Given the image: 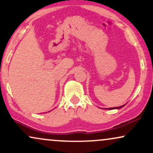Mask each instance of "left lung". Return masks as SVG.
Wrapping results in <instances>:
<instances>
[{
    "instance_id": "8db88e82",
    "label": "left lung",
    "mask_w": 153,
    "mask_h": 153,
    "mask_svg": "<svg viewBox=\"0 0 153 153\" xmlns=\"http://www.w3.org/2000/svg\"><path fill=\"white\" fill-rule=\"evenodd\" d=\"M124 105H122V106H120V107H116V108H108V109H110V110H113V109H120V108H123V107H124Z\"/></svg>"
}]
</instances>
